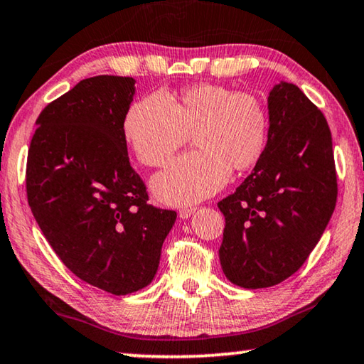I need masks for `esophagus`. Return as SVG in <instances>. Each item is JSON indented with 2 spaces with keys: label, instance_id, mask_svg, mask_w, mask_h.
Masks as SVG:
<instances>
[{
  "label": "esophagus",
  "instance_id": "esophagus-1",
  "mask_svg": "<svg viewBox=\"0 0 364 364\" xmlns=\"http://www.w3.org/2000/svg\"><path fill=\"white\" fill-rule=\"evenodd\" d=\"M194 210H196V208H183L180 210V217H181V219H189V217L193 215Z\"/></svg>",
  "mask_w": 364,
  "mask_h": 364
}]
</instances>
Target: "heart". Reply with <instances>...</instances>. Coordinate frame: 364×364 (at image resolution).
Here are the masks:
<instances>
[{
    "label": "heart",
    "mask_w": 364,
    "mask_h": 364,
    "mask_svg": "<svg viewBox=\"0 0 364 364\" xmlns=\"http://www.w3.org/2000/svg\"><path fill=\"white\" fill-rule=\"evenodd\" d=\"M122 134L135 159L165 166L193 134L189 151L151 181L166 204H193L213 196L229 180L262 159L268 142V114L262 101L222 85L199 83L166 100L154 93L135 101L122 121Z\"/></svg>",
    "instance_id": "obj_1"
}]
</instances>
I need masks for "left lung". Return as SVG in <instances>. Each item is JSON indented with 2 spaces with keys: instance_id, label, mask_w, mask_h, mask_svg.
<instances>
[{
  "instance_id": "obj_1",
  "label": "left lung",
  "mask_w": 364,
  "mask_h": 364,
  "mask_svg": "<svg viewBox=\"0 0 364 364\" xmlns=\"http://www.w3.org/2000/svg\"><path fill=\"white\" fill-rule=\"evenodd\" d=\"M268 142L234 194L222 199L219 258L230 283L259 289L299 269L321 240L337 203L332 134L323 114L279 81L268 96Z\"/></svg>"
}]
</instances>
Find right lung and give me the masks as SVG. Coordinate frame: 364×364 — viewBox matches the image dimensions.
Listing matches in <instances>:
<instances>
[{
  "instance_id": "right-lung-1",
  "label": "right lung",
  "mask_w": 364,
  "mask_h": 364,
  "mask_svg": "<svg viewBox=\"0 0 364 364\" xmlns=\"http://www.w3.org/2000/svg\"><path fill=\"white\" fill-rule=\"evenodd\" d=\"M130 77L81 80L37 117L27 200L43 237L80 279L116 296L149 286L175 210L150 205L130 166L122 121Z\"/></svg>"
}]
</instances>
